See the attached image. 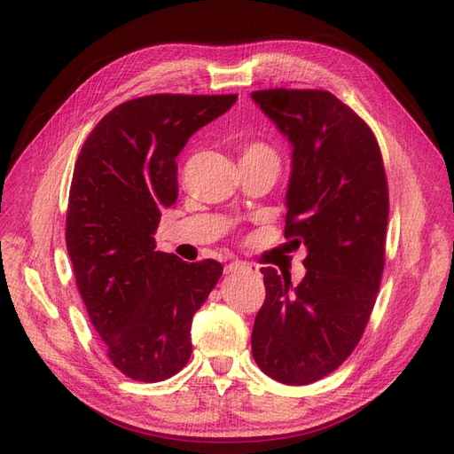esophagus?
Returning a JSON list of instances; mask_svg holds the SVG:
<instances>
[{
  "label": "esophagus",
  "instance_id": "1",
  "mask_svg": "<svg viewBox=\"0 0 454 454\" xmlns=\"http://www.w3.org/2000/svg\"><path fill=\"white\" fill-rule=\"evenodd\" d=\"M226 273H253V275H258L260 271H258V266H254V264L236 260V262H231V264L226 266Z\"/></svg>",
  "mask_w": 454,
  "mask_h": 454
}]
</instances>
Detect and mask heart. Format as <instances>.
Listing matches in <instances>:
<instances>
[{"mask_svg": "<svg viewBox=\"0 0 454 454\" xmlns=\"http://www.w3.org/2000/svg\"><path fill=\"white\" fill-rule=\"evenodd\" d=\"M241 162L268 166L277 171V168H279V154H277V151L271 147L270 143L262 141V139H254V141H248L243 147Z\"/></svg>", "mask_w": 454, "mask_h": 454, "instance_id": "heart-1", "label": "heart"}]
</instances>
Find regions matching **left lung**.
I'll list each match as a JSON object with an SVG mask.
<instances>
[{
  "instance_id": "left-lung-1",
  "label": "left lung",
  "mask_w": 454,
  "mask_h": 454,
  "mask_svg": "<svg viewBox=\"0 0 454 454\" xmlns=\"http://www.w3.org/2000/svg\"><path fill=\"white\" fill-rule=\"evenodd\" d=\"M292 143L285 238L303 243L305 277L262 268L264 305L253 356L285 385H309L350 356L368 326L385 270L388 184L372 128L326 90L253 92Z\"/></svg>"
}]
</instances>
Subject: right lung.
Here are the masks:
<instances>
[{"instance_id":"add662e5","label":"right lung","mask_w":454,"mask_h":454,"mask_svg":"<svg viewBox=\"0 0 454 454\" xmlns=\"http://www.w3.org/2000/svg\"><path fill=\"white\" fill-rule=\"evenodd\" d=\"M236 94H153L109 111L73 171L66 243L77 288L116 370L141 383L181 372L190 326L223 275L216 260L156 251L162 209L179 196L188 137L224 114Z\"/></svg>"}]
</instances>
